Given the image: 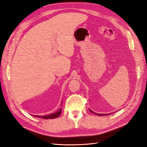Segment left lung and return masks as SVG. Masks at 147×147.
<instances>
[{
    "label": "left lung",
    "instance_id": "1",
    "mask_svg": "<svg viewBox=\"0 0 147 147\" xmlns=\"http://www.w3.org/2000/svg\"><path fill=\"white\" fill-rule=\"evenodd\" d=\"M90 110L91 111V113H94V112H93L92 111H91V110ZM94 113V114H97V115H98L99 116H100V115H107V114H106V115H105V114H97V113Z\"/></svg>",
    "mask_w": 147,
    "mask_h": 147
}]
</instances>
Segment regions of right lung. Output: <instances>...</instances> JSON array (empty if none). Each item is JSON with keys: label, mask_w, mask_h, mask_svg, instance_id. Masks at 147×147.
<instances>
[{"label": "right lung", "mask_w": 147, "mask_h": 147, "mask_svg": "<svg viewBox=\"0 0 147 147\" xmlns=\"http://www.w3.org/2000/svg\"><path fill=\"white\" fill-rule=\"evenodd\" d=\"M61 113V109H60L59 111H57V112L55 113H53V114H50V115H45V116H43V117H40V116H35V117H40V118H42L43 119H53V118H56L57 117H58L60 114Z\"/></svg>", "instance_id": "obj_1"}]
</instances>
